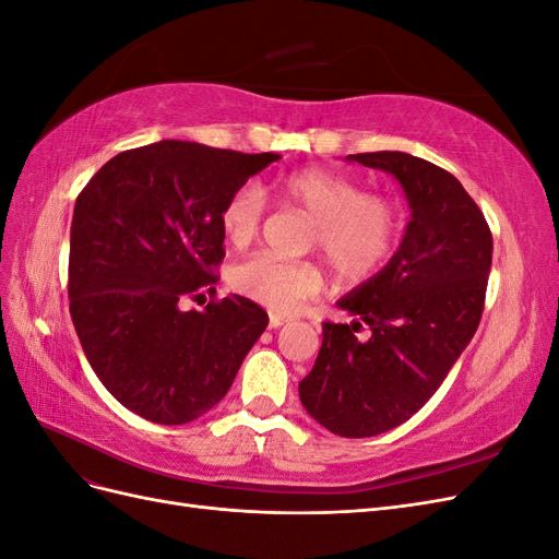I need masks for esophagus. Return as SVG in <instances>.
Wrapping results in <instances>:
<instances>
[{"label":"esophagus","instance_id":"obj_1","mask_svg":"<svg viewBox=\"0 0 559 559\" xmlns=\"http://www.w3.org/2000/svg\"><path fill=\"white\" fill-rule=\"evenodd\" d=\"M286 321H289V319L282 317V314H270V319H267V326H270V329H280V326H284V324H286Z\"/></svg>","mask_w":559,"mask_h":559}]
</instances>
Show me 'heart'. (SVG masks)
<instances>
[{
  "mask_svg": "<svg viewBox=\"0 0 559 559\" xmlns=\"http://www.w3.org/2000/svg\"><path fill=\"white\" fill-rule=\"evenodd\" d=\"M280 205L306 212L312 222V247H319L333 273L345 282H366L392 261L401 238V212L382 193H366V186L345 173L326 167H302L275 186ZM267 216V198L259 183L233 189L218 226L233 247L259 238ZM235 289L275 312H294L321 289V273L310 261H282L270 253H253L233 270Z\"/></svg>",
  "mask_w": 559,
  "mask_h": 559,
  "instance_id": "obj_1",
  "label": "heart"
}]
</instances>
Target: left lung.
Masks as SVG:
<instances>
[{"instance_id":"obj_1","label":"left lung","mask_w":559,"mask_h":559,"mask_svg":"<svg viewBox=\"0 0 559 559\" xmlns=\"http://www.w3.org/2000/svg\"><path fill=\"white\" fill-rule=\"evenodd\" d=\"M394 175L413 210L384 270L337 300L352 324L324 321L317 361L298 394L343 438L394 429L425 405L476 333L492 267V233L460 179L403 151L347 156ZM371 326L361 344L356 331Z\"/></svg>"}]
</instances>
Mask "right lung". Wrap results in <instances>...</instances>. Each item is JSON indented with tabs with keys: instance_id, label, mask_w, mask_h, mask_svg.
Listing matches in <instances>:
<instances>
[{
	"instance_id": "obj_1",
	"label": "right lung",
	"mask_w": 559,
	"mask_h": 559,
	"mask_svg": "<svg viewBox=\"0 0 559 559\" xmlns=\"http://www.w3.org/2000/svg\"><path fill=\"white\" fill-rule=\"evenodd\" d=\"M277 154L163 140L121 151L76 198L70 312L107 392L156 425H186L226 396L267 312L216 298L226 195ZM213 294L205 311L186 299Z\"/></svg>"
}]
</instances>
